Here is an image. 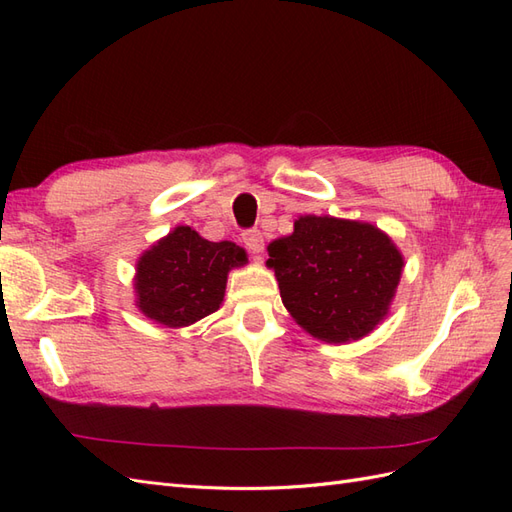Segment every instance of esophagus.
I'll list each match as a JSON object with an SVG mask.
<instances>
[{"label":"esophagus","mask_w":512,"mask_h":512,"mask_svg":"<svg viewBox=\"0 0 512 512\" xmlns=\"http://www.w3.org/2000/svg\"><path fill=\"white\" fill-rule=\"evenodd\" d=\"M241 237H243V243H245L247 252H250V254L258 256L262 250H265V239H262V232L260 230L250 228V230H245Z\"/></svg>","instance_id":"obj_1"}]
</instances>
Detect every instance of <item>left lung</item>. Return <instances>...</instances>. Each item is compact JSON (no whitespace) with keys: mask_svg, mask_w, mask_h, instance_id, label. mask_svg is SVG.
Wrapping results in <instances>:
<instances>
[{"mask_svg":"<svg viewBox=\"0 0 512 512\" xmlns=\"http://www.w3.org/2000/svg\"><path fill=\"white\" fill-rule=\"evenodd\" d=\"M282 303L309 335L348 344L389 314L404 256L367 222L301 215L292 235L269 243Z\"/></svg>","mask_w":512,"mask_h":512,"instance_id":"8db88e82","label":"left lung"}]
</instances>
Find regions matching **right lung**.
Returning <instances> with one entry per match:
<instances>
[{"instance_id":"right-lung-1","label":"right lung","mask_w":512,"mask_h":512,"mask_svg":"<svg viewBox=\"0 0 512 512\" xmlns=\"http://www.w3.org/2000/svg\"><path fill=\"white\" fill-rule=\"evenodd\" d=\"M245 262V250L237 243H213L190 226H177L138 258L136 305L149 320L168 329L190 327L218 312L228 271Z\"/></svg>"}]
</instances>
